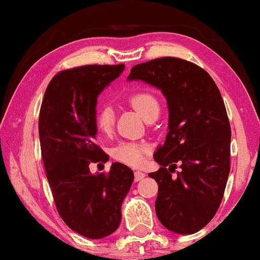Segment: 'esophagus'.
<instances>
[{
  "label": "esophagus",
  "instance_id": "esophagus-1",
  "mask_svg": "<svg viewBox=\"0 0 260 260\" xmlns=\"http://www.w3.org/2000/svg\"><path fill=\"white\" fill-rule=\"evenodd\" d=\"M145 177V173L142 172V170H136L135 172V180L136 181H141L142 179H144Z\"/></svg>",
  "mask_w": 260,
  "mask_h": 260
}]
</instances>
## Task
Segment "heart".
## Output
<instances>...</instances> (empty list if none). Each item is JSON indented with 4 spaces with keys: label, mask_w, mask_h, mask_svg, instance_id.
I'll return each instance as SVG.
<instances>
[{
    "label": "heart",
    "mask_w": 260,
    "mask_h": 260,
    "mask_svg": "<svg viewBox=\"0 0 260 260\" xmlns=\"http://www.w3.org/2000/svg\"><path fill=\"white\" fill-rule=\"evenodd\" d=\"M129 103L142 116V118L149 120L152 117L158 116L159 104L154 95L148 92H137L129 97ZM95 124L102 134L108 135L112 131L115 124V112L110 106L101 109L95 117ZM150 152L149 145L136 142H122L112 149L111 154L117 161L125 163L131 167H138L144 162L145 156Z\"/></svg>",
    "instance_id": "heart-1"
}]
</instances>
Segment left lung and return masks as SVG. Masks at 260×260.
<instances>
[{
  "instance_id": "left-lung-1",
  "label": "left lung",
  "mask_w": 260,
  "mask_h": 260,
  "mask_svg": "<svg viewBox=\"0 0 260 260\" xmlns=\"http://www.w3.org/2000/svg\"><path fill=\"white\" fill-rule=\"evenodd\" d=\"M127 80L157 87L168 104V134L154 154L161 168L149 174L158 184L157 218L174 233H197L218 211L231 169V126L219 88L204 69L179 58L138 63Z\"/></svg>"
}]
</instances>
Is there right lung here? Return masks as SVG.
<instances>
[{"label": "right lung", "instance_id": "add662e5", "mask_svg": "<svg viewBox=\"0 0 260 260\" xmlns=\"http://www.w3.org/2000/svg\"><path fill=\"white\" fill-rule=\"evenodd\" d=\"M124 67L87 65L58 73L39 116L42 161L56 209L71 230L90 239L118 229L134 181L133 170L119 162L109 174L90 172V163L109 159L95 144L97 98Z\"/></svg>", "mask_w": 260, "mask_h": 260}]
</instances>
